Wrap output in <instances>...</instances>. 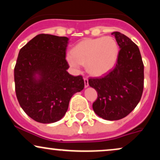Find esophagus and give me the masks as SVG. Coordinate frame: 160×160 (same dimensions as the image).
Returning <instances> with one entry per match:
<instances>
[{
  "mask_svg": "<svg viewBox=\"0 0 160 160\" xmlns=\"http://www.w3.org/2000/svg\"><path fill=\"white\" fill-rule=\"evenodd\" d=\"M84 86H85L86 88L89 86V80H88L87 78H84Z\"/></svg>",
  "mask_w": 160,
  "mask_h": 160,
  "instance_id": "esophagus-1",
  "label": "esophagus"
}]
</instances>
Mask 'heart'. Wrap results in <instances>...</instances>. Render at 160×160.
<instances>
[{
  "label": "heart",
  "mask_w": 160,
  "mask_h": 160,
  "mask_svg": "<svg viewBox=\"0 0 160 160\" xmlns=\"http://www.w3.org/2000/svg\"><path fill=\"white\" fill-rule=\"evenodd\" d=\"M119 47L112 37L86 39L80 42L68 55L69 65L79 70L86 65L88 71L94 76H102L109 72L117 63Z\"/></svg>",
  "instance_id": "1"
}]
</instances>
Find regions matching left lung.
Segmentation results:
<instances>
[{"label": "left lung", "instance_id": "left-lung-1", "mask_svg": "<svg viewBox=\"0 0 160 160\" xmlns=\"http://www.w3.org/2000/svg\"><path fill=\"white\" fill-rule=\"evenodd\" d=\"M120 47L114 68L100 78H90L89 84L98 92L92 104L95 113L107 120L124 118L140 102L144 89V64L138 46L128 37L114 32Z\"/></svg>", "mask_w": 160, "mask_h": 160}]
</instances>
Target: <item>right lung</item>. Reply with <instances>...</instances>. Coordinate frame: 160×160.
<instances>
[{
  "label": "right lung",
  "instance_id": "obj_1",
  "mask_svg": "<svg viewBox=\"0 0 160 160\" xmlns=\"http://www.w3.org/2000/svg\"><path fill=\"white\" fill-rule=\"evenodd\" d=\"M68 40L66 37L40 34L19 52L14 68L16 97L26 114L38 122L61 120L72 95L84 88L81 75L74 77L67 71Z\"/></svg>",
  "mask_w": 160,
  "mask_h": 160
}]
</instances>
